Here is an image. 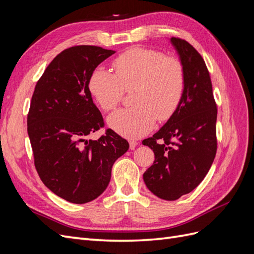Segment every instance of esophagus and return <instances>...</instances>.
<instances>
[{
	"label": "esophagus",
	"instance_id": "34e87169",
	"mask_svg": "<svg viewBox=\"0 0 254 254\" xmlns=\"http://www.w3.org/2000/svg\"><path fill=\"white\" fill-rule=\"evenodd\" d=\"M136 145H137V142H136V141H134V140H130V141H129V148L131 149V150H133V149L135 148Z\"/></svg>",
	"mask_w": 254,
	"mask_h": 254
}]
</instances>
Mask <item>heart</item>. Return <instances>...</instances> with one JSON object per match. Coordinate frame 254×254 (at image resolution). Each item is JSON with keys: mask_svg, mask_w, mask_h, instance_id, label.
Returning a JSON list of instances; mask_svg holds the SVG:
<instances>
[{"mask_svg": "<svg viewBox=\"0 0 254 254\" xmlns=\"http://www.w3.org/2000/svg\"><path fill=\"white\" fill-rule=\"evenodd\" d=\"M115 75L96 67L89 91L101 108H117L124 92L132 90V108L114 112L108 125L118 133L135 139L166 121L178 108L186 88V72L179 59L146 48H131L114 59Z\"/></svg>", "mask_w": 254, "mask_h": 254, "instance_id": "obj_1", "label": "heart"}]
</instances>
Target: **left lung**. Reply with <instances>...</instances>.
I'll return each instance as SVG.
<instances>
[{
	"label": "left lung",
	"instance_id": "left-lung-1",
	"mask_svg": "<svg viewBox=\"0 0 254 254\" xmlns=\"http://www.w3.org/2000/svg\"><path fill=\"white\" fill-rule=\"evenodd\" d=\"M186 72L181 103L172 117L143 145L155 152L143 175L146 187L164 200L190 193L204 179L217 150V107L204 60L191 45L171 38Z\"/></svg>",
	"mask_w": 254,
	"mask_h": 254
}]
</instances>
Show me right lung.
<instances>
[{
  "instance_id": "1",
  "label": "right lung",
  "mask_w": 254,
  "mask_h": 254,
  "mask_svg": "<svg viewBox=\"0 0 254 254\" xmlns=\"http://www.w3.org/2000/svg\"><path fill=\"white\" fill-rule=\"evenodd\" d=\"M112 50L77 45L61 52L38 80L27 115L36 170L44 186L72 203L94 200L108 187L111 170L129 144L104 127L89 91L90 76Z\"/></svg>"
}]
</instances>
